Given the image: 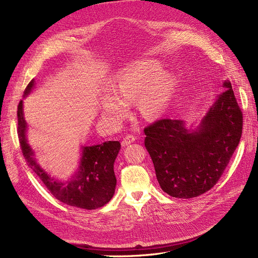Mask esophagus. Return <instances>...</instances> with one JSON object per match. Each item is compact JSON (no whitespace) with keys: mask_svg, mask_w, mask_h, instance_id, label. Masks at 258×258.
<instances>
[{"mask_svg":"<svg viewBox=\"0 0 258 258\" xmlns=\"http://www.w3.org/2000/svg\"><path fill=\"white\" fill-rule=\"evenodd\" d=\"M136 137L134 136V135H127L126 137H124L123 139H122V141H121V145L122 146H128V145H130L131 143H134L135 141H136Z\"/></svg>","mask_w":258,"mask_h":258,"instance_id":"esophagus-1","label":"esophagus"}]
</instances>
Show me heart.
I'll list each match as a JSON object with an SVG mask.
<instances>
[{"label": "heart", "instance_id": "1", "mask_svg": "<svg viewBox=\"0 0 258 258\" xmlns=\"http://www.w3.org/2000/svg\"><path fill=\"white\" fill-rule=\"evenodd\" d=\"M174 91V79L161 72L156 61H141L116 76L115 93L108 92L101 100V112L106 118L119 121L127 112V103L137 100L138 111L145 118H157L168 106Z\"/></svg>", "mask_w": 258, "mask_h": 258}]
</instances>
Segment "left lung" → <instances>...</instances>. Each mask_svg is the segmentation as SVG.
Returning a JSON list of instances; mask_svg holds the SVG:
<instances>
[{
    "mask_svg": "<svg viewBox=\"0 0 258 258\" xmlns=\"http://www.w3.org/2000/svg\"><path fill=\"white\" fill-rule=\"evenodd\" d=\"M196 129L159 119L144 129L145 147L161 189L188 199L207 192L224 173L240 142L243 117L229 81Z\"/></svg>",
    "mask_w": 258,
    "mask_h": 258,
    "instance_id": "8db88e82",
    "label": "left lung"
}]
</instances>
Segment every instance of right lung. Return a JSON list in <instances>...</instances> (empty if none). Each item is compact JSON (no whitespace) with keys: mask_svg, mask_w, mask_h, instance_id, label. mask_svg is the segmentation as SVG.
I'll return each mask as SVG.
<instances>
[{"mask_svg":"<svg viewBox=\"0 0 258 258\" xmlns=\"http://www.w3.org/2000/svg\"><path fill=\"white\" fill-rule=\"evenodd\" d=\"M34 80L25 90L28 96L33 89ZM22 100L18 104V138L28 166L40 177L52 196L68 206L86 210L103 207L115 192L116 176L114 162L120 150L118 141H106L93 146H84L79 171L67 182L51 177L34 158V152L27 141V122L23 117Z\"/></svg>","mask_w":258,"mask_h":258,"instance_id":"1","label":"right lung"}]
</instances>
